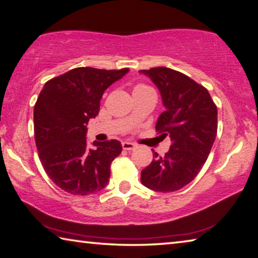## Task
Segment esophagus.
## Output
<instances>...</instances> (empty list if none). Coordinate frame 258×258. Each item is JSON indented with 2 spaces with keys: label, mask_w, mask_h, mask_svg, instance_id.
Listing matches in <instances>:
<instances>
[{
  "label": "esophagus",
  "mask_w": 258,
  "mask_h": 258,
  "mask_svg": "<svg viewBox=\"0 0 258 258\" xmlns=\"http://www.w3.org/2000/svg\"><path fill=\"white\" fill-rule=\"evenodd\" d=\"M135 147H136V145H135L134 143H129V142L122 143V148H123L124 151H133Z\"/></svg>",
  "instance_id": "34e87169"
}]
</instances>
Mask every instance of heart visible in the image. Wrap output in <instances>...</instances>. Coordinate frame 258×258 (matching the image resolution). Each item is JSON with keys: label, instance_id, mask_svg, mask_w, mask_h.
<instances>
[{"label": "heart", "instance_id": "1", "mask_svg": "<svg viewBox=\"0 0 258 258\" xmlns=\"http://www.w3.org/2000/svg\"><path fill=\"white\" fill-rule=\"evenodd\" d=\"M147 89H151V88L148 87V86L143 85V84H138L135 86V88H134V90H137V92H141V90H147Z\"/></svg>", "mask_w": 258, "mask_h": 258}]
</instances>
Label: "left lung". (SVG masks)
Wrapping results in <instances>:
<instances>
[{"instance_id": "1", "label": "left lung", "mask_w": 258, "mask_h": 258, "mask_svg": "<svg viewBox=\"0 0 258 258\" xmlns=\"http://www.w3.org/2000/svg\"><path fill=\"white\" fill-rule=\"evenodd\" d=\"M141 72L160 89L165 111L155 128L171 139L164 156L153 151L141 181L155 191H177L192 181L210 155L218 133V107L204 86L181 72L165 67Z\"/></svg>"}]
</instances>
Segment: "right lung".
Here are the masks:
<instances>
[{"instance_id":"obj_1","label":"right lung","mask_w":258,"mask_h":258,"mask_svg":"<svg viewBox=\"0 0 258 258\" xmlns=\"http://www.w3.org/2000/svg\"><path fill=\"white\" fill-rule=\"evenodd\" d=\"M128 71L81 67L44 85L34 107L35 142L45 172L62 190L87 196L107 184L121 143L94 142L89 150L86 124L98 114L104 90Z\"/></svg>"}]
</instances>
